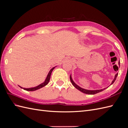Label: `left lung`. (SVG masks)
Masks as SVG:
<instances>
[{"mask_svg": "<svg viewBox=\"0 0 128 128\" xmlns=\"http://www.w3.org/2000/svg\"><path fill=\"white\" fill-rule=\"evenodd\" d=\"M118 65L120 66V61H118ZM118 75V73H117L116 74V75H115L114 78L113 80L112 81V83H111L110 85L113 84L114 83V82H115V80H116V77H117ZM70 80L71 82H72V84L74 86L75 88H76L77 89H78V90H80V91H81L82 92L84 93V94H97V93H99V92H102V91L103 90H104V89H106V88H104V89H101V90H86V89H84V88H82L78 86H77V85L76 83H75V82H74L73 80H72L71 75H70Z\"/></svg>", "mask_w": 128, "mask_h": 128, "instance_id": "left-lung-1", "label": "left lung"}]
</instances>
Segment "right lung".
I'll use <instances>...</instances> for the list:
<instances>
[{"label": "right lung", "instance_id": "1", "mask_svg": "<svg viewBox=\"0 0 128 128\" xmlns=\"http://www.w3.org/2000/svg\"><path fill=\"white\" fill-rule=\"evenodd\" d=\"M54 68H55V67H53V68H52L51 69V70H50V71L49 72H48V75L47 77H46V80H45V81H44V82H43L42 83L40 84L39 86H36V87H34V88H22V87H21V86H20L21 88H24V90L28 91H35V90H38V89H40V88H42V87L45 86H46V85H47V84L48 83L49 81H50V77H51V73H52V72L53 69H54Z\"/></svg>", "mask_w": 128, "mask_h": 128}]
</instances>
